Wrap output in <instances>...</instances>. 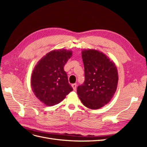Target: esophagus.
<instances>
[{
	"label": "esophagus",
	"instance_id": "1",
	"mask_svg": "<svg viewBox=\"0 0 147 147\" xmlns=\"http://www.w3.org/2000/svg\"><path fill=\"white\" fill-rule=\"evenodd\" d=\"M77 83H75V84H72V88H73V89H74V91H75L76 90V89H77Z\"/></svg>",
	"mask_w": 147,
	"mask_h": 147
}]
</instances>
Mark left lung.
Instances as JSON below:
<instances>
[{"label":"left lung","instance_id":"obj_1","mask_svg":"<svg viewBox=\"0 0 147 147\" xmlns=\"http://www.w3.org/2000/svg\"><path fill=\"white\" fill-rule=\"evenodd\" d=\"M82 56L85 80L77 87V94L86 107L99 109L107 104L116 92L117 68L107 56L94 49L83 50Z\"/></svg>","mask_w":147,"mask_h":147}]
</instances>
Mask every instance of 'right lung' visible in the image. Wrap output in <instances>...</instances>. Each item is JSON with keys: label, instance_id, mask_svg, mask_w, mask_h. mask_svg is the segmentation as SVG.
<instances>
[{"label": "right lung", "instance_id": "obj_1", "mask_svg": "<svg viewBox=\"0 0 147 147\" xmlns=\"http://www.w3.org/2000/svg\"><path fill=\"white\" fill-rule=\"evenodd\" d=\"M72 56V51L65 49L53 50L35 66L31 76V87L43 104L47 106L59 104L73 90L64 69Z\"/></svg>", "mask_w": 147, "mask_h": 147}]
</instances>
